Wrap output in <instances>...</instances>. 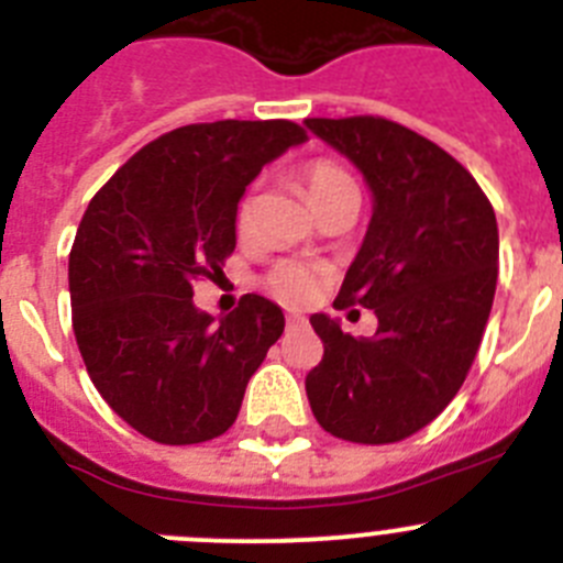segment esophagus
<instances>
[{
    "label": "esophagus",
    "instance_id": "esophagus-1",
    "mask_svg": "<svg viewBox=\"0 0 563 563\" xmlns=\"http://www.w3.org/2000/svg\"><path fill=\"white\" fill-rule=\"evenodd\" d=\"M305 324V316L301 312H287V327H301Z\"/></svg>",
    "mask_w": 563,
    "mask_h": 563
}]
</instances>
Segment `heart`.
Masks as SVG:
<instances>
[{"instance_id": "obj_1", "label": "heart", "mask_w": 563, "mask_h": 563, "mask_svg": "<svg viewBox=\"0 0 563 563\" xmlns=\"http://www.w3.org/2000/svg\"><path fill=\"white\" fill-rule=\"evenodd\" d=\"M301 186L307 191V200L312 202L316 211L332 202L335 197L346 191H357L355 180L350 174L343 172L338 163L332 161H312L301 168ZM253 228V197H242L236 206V233L245 236ZM327 273L324 265H316V262H305V258H282L267 273V287H271L273 296L285 305H305L316 296L321 287L327 285Z\"/></svg>"}]
</instances>
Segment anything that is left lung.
Instances as JSON below:
<instances>
[{"label": "left lung", "mask_w": 563, "mask_h": 563, "mask_svg": "<svg viewBox=\"0 0 563 563\" xmlns=\"http://www.w3.org/2000/svg\"><path fill=\"white\" fill-rule=\"evenodd\" d=\"M346 154L375 197L369 231L335 310H375L352 338L316 312L324 357L307 375L318 426L338 440L386 445L426 429L474 363L499 276L496 213L479 183L429 137L386 118H307Z\"/></svg>", "instance_id": "left-lung-1"}]
</instances>
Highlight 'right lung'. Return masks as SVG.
<instances>
[{
  "mask_svg": "<svg viewBox=\"0 0 563 563\" xmlns=\"http://www.w3.org/2000/svg\"><path fill=\"white\" fill-rule=\"evenodd\" d=\"M305 141L292 121L191 123L146 143L89 200L69 251L73 332L109 409L148 440L225 434L285 332L282 307L256 292L217 324L194 285L222 276L247 183Z\"/></svg>",
  "mask_w": 563,
  "mask_h": 563,
  "instance_id": "1",
  "label": "right lung"
}]
</instances>
